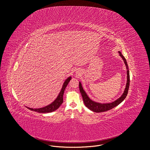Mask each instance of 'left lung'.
Instances as JSON below:
<instances>
[{"mask_svg": "<svg viewBox=\"0 0 150 150\" xmlns=\"http://www.w3.org/2000/svg\"><path fill=\"white\" fill-rule=\"evenodd\" d=\"M118 52L120 54V56L122 58V59L124 62V64L126 66L127 70V81L126 86H125V90L124 91V93H122V94L121 95V96L120 98H119L118 99L115 100V101L112 102H111V103H100L94 102L89 98V97L86 93L85 91L83 89V88L82 86L81 83L79 82V89H80V93L82 96L84 103L86 107H88L89 110H91L93 112H102L107 111L108 110H110L114 108L115 107L117 106V105H119L120 103H121L126 98V97L128 94L129 87V83H130V76H129L128 66L126 59L125 58V57L122 56V54H121V53L120 51H119Z\"/></svg>", "mask_w": 150, "mask_h": 150, "instance_id": "8db88e82", "label": "left lung"}]
</instances>
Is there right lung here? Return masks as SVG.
Listing matches in <instances>:
<instances>
[{"label":"right lung","mask_w":150,"mask_h":150,"mask_svg":"<svg viewBox=\"0 0 150 150\" xmlns=\"http://www.w3.org/2000/svg\"><path fill=\"white\" fill-rule=\"evenodd\" d=\"M71 77L69 76V78H67L65 80L64 83L63 84V86L61 88V90L59 93L58 94L56 99L50 105H48L45 107L39 108H30L28 107H26L31 111H34L39 112V113H49V112H52L53 111H56L59 107H60L61 104L63 103V101H64L63 100V96H64V90H65L66 87L68 85L69 83L71 80Z\"/></svg>","instance_id":"1"}]
</instances>
